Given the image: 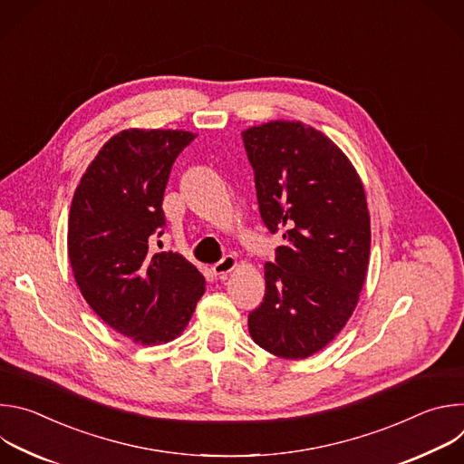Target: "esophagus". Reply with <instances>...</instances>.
<instances>
[{"mask_svg":"<svg viewBox=\"0 0 464 464\" xmlns=\"http://www.w3.org/2000/svg\"><path fill=\"white\" fill-rule=\"evenodd\" d=\"M237 268V258L233 255H226L222 260H218L213 266V274L218 279H224L229 272H233Z\"/></svg>","mask_w":464,"mask_h":464,"instance_id":"1","label":"esophagus"}]
</instances>
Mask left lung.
<instances>
[{
    "label": "left lung",
    "instance_id": "8db88e82",
    "mask_svg": "<svg viewBox=\"0 0 464 464\" xmlns=\"http://www.w3.org/2000/svg\"><path fill=\"white\" fill-rule=\"evenodd\" d=\"M260 218L285 244L266 262V294L247 317L253 342L303 360L333 342L353 315L367 276L371 222L347 156L299 121L242 131Z\"/></svg>",
    "mask_w": 464,
    "mask_h": 464
}]
</instances>
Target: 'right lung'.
<instances>
[{
	"label": "right lung",
	"mask_w": 464,
	"mask_h": 464,
	"mask_svg": "<svg viewBox=\"0 0 464 464\" xmlns=\"http://www.w3.org/2000/svg\"><path fill=\"white\" fill-rule=\"evenodd\" d=\"M196 136L183 130H122L99 150L73 194L68 255L93 312L143 345L178 338L206 279L179 253H156L163 194L179 152Z\"/></svg>",
	"instance_id": "add662e5"
}]
</instances>
